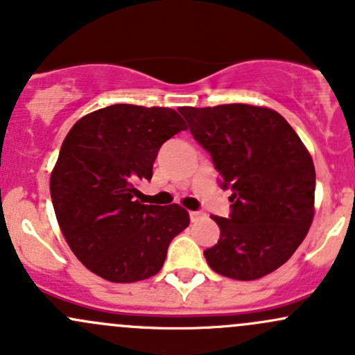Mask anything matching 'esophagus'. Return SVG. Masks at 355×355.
<instances>
[{
    "label": "esophagus",
    "instance_id": "esophagus-1",
    "mask_svg": "<svg viewBox=\"0 0 355 355\" xmlns=\"http://www.w3.org/2000/svg\"><path fill=\"white\" fill-rule=\"evenodd\" d=\"M189 216H191L192 221H196L202 216V213H200V211H191V213H189Z\"/></svg>",
    "mask_w": 355,
    "mask_h": 355
}]
</instances>
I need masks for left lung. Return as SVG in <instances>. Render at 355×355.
<instances>
[{"instance_id":"left-lung-1","label":"left lung","mask_w":355,"mask_h":355,"mask_svg":"<svg viewBox=\"0 0 355 355\" xmlns=\"http://www.w3.org/2000/svg\"><path fill=\"white\" fill-rule=\"evenodd\" d=\"M230 189L232 213L213 216L220 241L204 250L213 271L257 280L287 263L314 216L313 157L277 111L250 105L178 110Z\"/></svg>"}]
</instances>
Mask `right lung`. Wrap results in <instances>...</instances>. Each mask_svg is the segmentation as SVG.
<instances>
[{
  "label": "right lung",
  "instance_id": "add662e5",
  "mask_svg": "<svg viewBox=\"0 0 355 355\" xmlns=\"http://www.w3.org/2000/svg\"><path fill=\"white\" fill-rule=\"evenodd\" d=\"M187 125L171 108L113 105L82 116L63 141L49 191L62 234L87 270L113 284L155 277L189 227L178 204H141L157 151Z\"/></svg>",
  "mask_w": 355,
  "mask_h": 355
}]
</instances>
